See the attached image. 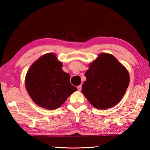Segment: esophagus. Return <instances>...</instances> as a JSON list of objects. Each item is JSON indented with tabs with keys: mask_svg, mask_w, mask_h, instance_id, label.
Here are the masks:
<instances>
[{
	"mask_svg": "<svg viewBox=\"0 0 150 150\" xmlns=\"http://www.w3.org/2000/svg\"><path fill=\"white\" fill-rule=\"evenodd\" d=\"M77 89H78L79 91H81V89H82V86H81V85L78 86V87H77Z\"/></svg>",
	"mask_w": 150,
	"mask_h": 150,
	"instance_id": "34e87169",
	"label": "esophagus"
}]
</instances>
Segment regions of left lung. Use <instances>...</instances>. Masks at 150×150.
Returning <instances> with one entry per match:
<instances>
[{"instance_id": "8db88e82", "label": "left lung", "mask_w": 150, "mask_h": 150, "mask_svg": "<svg viewBox=\"0 0 150 150\" xmlns=\"http://www.w3.org/2000/svg\"><path fill=\"white\" fill-rule=\"evenodd\" d=\"M88 65L81 92L97 109L105 110L117 105L130 83L126 68L112 55L106 53L100 54Z\"/></svg>"}]
</instances>
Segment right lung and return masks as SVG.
I'll return each instance as SVG.
<instances>
[{
  "mask_svg": "<svg viewBox=\"0 0 150 150\" xmlns=\"http://www.w3.org/2000/svg\"><path fill=\"white\" fill-rule=\"evenodd\" d=\"M56 55H43L33 63L25 77V87L35 105L47 110L60 107L77 90L70 83V75L62 69Z\"/></svg>",
  "mask_w": 150,
  "mask_h": 150,
  "instance_id": "add662e5",
  "label": "right lung"
}]
</instances>
